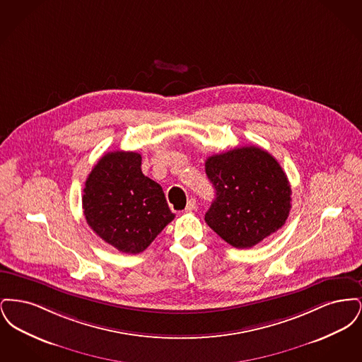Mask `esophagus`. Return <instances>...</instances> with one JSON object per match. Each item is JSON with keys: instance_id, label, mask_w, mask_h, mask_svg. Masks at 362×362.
Segmentation results:
<instances>
[{"instance_id": "1", "label": "esophagus", "mask_w": 362, "mask_h": 362, "mask_svg": "<svg viewBox=\"0 0 362 362\" xmlns=\"http://www.w3.org/2000/svg\"><path fill=\"white\" fill-rule=\"evenodd\" d=\"M197 209V201L195 199H189L187 202V206H186V211H194Z\"/></svg>"}]
</instances>
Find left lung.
Returning a JSON list of instances; mask_svg holds the SVG:
<instances>
[{
	"label": "left lung",
	"instance_id": "obj_1",
	"mask_svg": "<svg viewBox=\"0 0 362 362\" xmlns=\"http://www.w3.org/2000/svg\"><path fill=\"white\" fill-rule=\"evenodd\" d=\"M216 199L206 224L228 244L251 248L282 228L291 211L292 189L276 158L257 146H243L205 163Z\"/></svg>",
	"mask_w": 362,
	"mask_h": 362
}]
</instances>
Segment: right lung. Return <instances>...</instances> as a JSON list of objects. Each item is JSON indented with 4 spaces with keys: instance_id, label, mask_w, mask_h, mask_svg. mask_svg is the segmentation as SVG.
Returning a JSON list of instances; mask_svg holds the SVG:
<instances>
[{
    "instance_id": "right-lung-1",
    "label": "right lung",
    "mask_w": 362,
    "mask_h": 362,
    "mask_svg": "<svg viewBox=\"0 0 362 362\" xmlns=\"http://www.w3.org/2000/svg\"><path fill=\"white\" fill-rule=\"evenodd\" d=\"M141 155L115 151L88 175L83 194L86 223L123 254H139L175 217L163 189L141 171Z\"/></svg>"
}]
</instances>
